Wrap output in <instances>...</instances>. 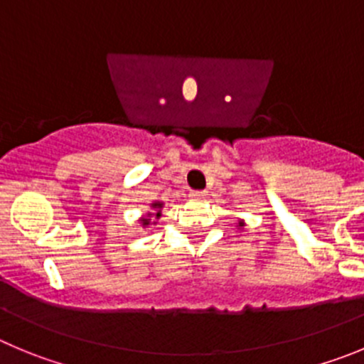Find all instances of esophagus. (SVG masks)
<instances>
[{
  "mask_svg": "<svg viewBox=\"0 0 364 364\" xmlns=\"http://www.w3.org/2000/svg\"><path fill=\"white\" fill-rule=\"evenodd\" d=\"M206 196H208V193L199 192V190H196V192H190V198H192L193 201H205Z\"/></svg>",
  "mask_w": 364,
  "mask_h": 364,
  "instance_id": "1",
  "label": "esophagus"
}]
</instances>
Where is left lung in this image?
<instances>
[{
    "label": "left lung",
    "mask_w": 364,
    "mask_h": 364,
    "mask_svg": "<svg viewBox=\"0 0 364 364\" xmlns=\"http://www.w3.org/2000/svg\"><path fill=\"white\" fill-rule=\"evenodd\" d=\"M244 226H246V223H244V219H239V223H237V228L242 230Z\"/></svg>",
    "instance_id": "obj_1"
}]
</instances>
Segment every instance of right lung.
I'll return each instance as SVG.
<instances>
[{"label": "right lung", "mask_w": 364, "mask_h": 364, "mask_svg": "<svg viewBox=\"0 0 364 364\" xmlns=\"http://www.w3.org/2000/svg\"><path fill=\"white\" fill-rule=\"evenodd\" d=\"M149 206H151V210H147V213L138 219V223L141 224V228H151V226H156V224H158V219L161 217V210L163 206H165V203L152 201L149 203Z\"/></svg>", "instance_id": "add662e5"}]
</instances>
